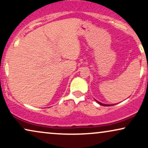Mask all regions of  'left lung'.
<instances>
[{"mask_svg":"<svg viewBox=\"0 0 148 148\" xmlns=\"http://www.w3.org/2000/svg\"><path fill=\"white\" fill-rule=\"evenodd\" d=\"M97 103H99L100 105H103V106H110V105H105V104H103V103H100V102H99V101H97Z\"/></svg>","mask_w":148,"mask_h":148,"instance_id":"8db88e82","label":"left lung"}]
</instances>
